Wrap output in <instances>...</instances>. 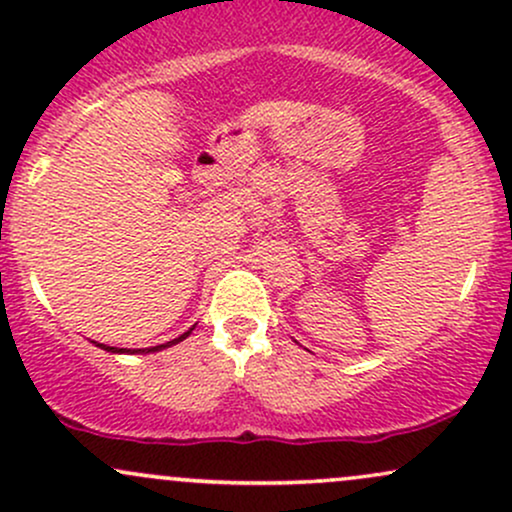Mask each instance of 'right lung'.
Instances as JSON below:
<instances>
[{"mask_svg": "<svg viewBox=\"0 0 512 512\" xmlns=\"http://www.w3.org/2000/svg\"><path fill=\"white\" fill-rule=\"evenodd\" d=\"M190 334H192V330H187L185 334H180L178 339H173V342L161 344V346H151V349H117V346H108V344H98V346H101V349H105V351H110V354H149V351H161V349H166V346L178 344L185 337H190Z\"/></svg>", "mask_w": 512, "mask_h": 512, "instance_id": "add662e5", "label": "right lung"}]
</instances>
